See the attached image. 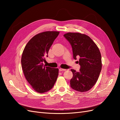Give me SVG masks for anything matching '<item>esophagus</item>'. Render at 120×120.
I'll use <instances>...</instances> for the list:
<instances>
[{
  "label": "esophagus",
  "instance_id": "esophagus-1",
  "mask_svg": "<svg viewBox=\"0 0 120 120\" xmlns=\"http://www.w3.org/2000/svg\"><path fill=\"white\" fill-rule=\"evenodd\" d=\"M66 71V69H64V68H59V71Z\"/></svg>",
  "mask_w": 120,
  "mask_h": 120
}]
</instances>
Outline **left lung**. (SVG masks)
<instances>
[{
    "label": "left lung",
    "mask_w": 120,
    "mask_h": 120,
    "mask_svg": "<svg viewBox=\"0 0 120 120\" xmlns=\"http://www.w3.org/2000/svg\"><path fill=\"white\" fill-rule=\"evenodd\" d=\"M64 37L71 44L73 57L80 65L79 72L71 69L73 77L71 87L77 91L90 90L96 83L101 70V54L96 43L88 35L80 33L68 32Z\"/></svg>",
    "instance_id": "8db88e82"
}]
</instances>
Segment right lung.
<instances>
[{
    "instance_id": "add662e5",
    "label": "right lung",
    "mask_w": 120,
    "mask_h": 120,
    "mask_svg": "<svg viewBox=\"0 0 120 120\" xmlns=\"http://www.w3.org/2000/svg\"><path fill=\"white\" fill-rule=\"evenodd\" d=\"M59 31H45L32 38L25 46L21 56V67L25 78L35 91L44 93L51 90L59 75V69L43 66L45 57Z\"/></svg>"
}]
</instances>
